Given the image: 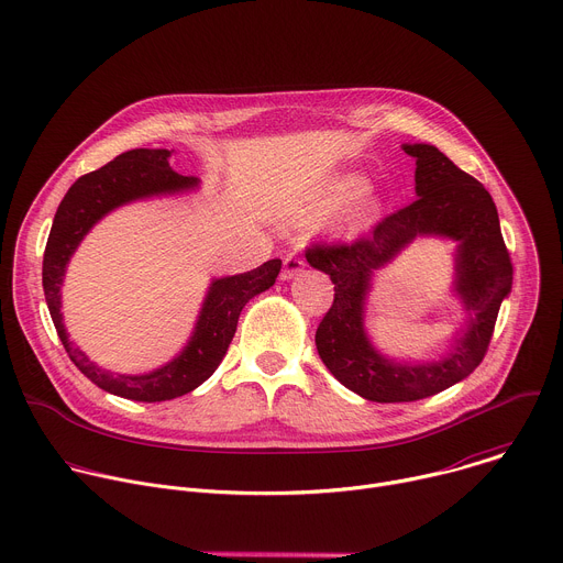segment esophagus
I'll return each instance as SVG.
<instances>
[{"label": "esophagus", "instance_id": "esophagus-1", "mask_svg": "<svg viewBox=\"0 0 563 563\" xmlns=\"http://www.w3.org/2000/svg\"><path fill=\"white\" fill-rule=\"evenodd\" d=\"M302 267H305V261L298 256V254H289L285 261H283V278L285 280H289V278H294V276H298L300 272H302Z\"/></svg>", "mask_w": 563, "mask_h": 563}]
</instances>
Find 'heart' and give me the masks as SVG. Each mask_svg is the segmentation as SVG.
Listing matches in <instances>:
<instances>
[{"instance_id": "b5f03b06", "label": "heart", "mask_w": 563, "mask_h": 563, "mask_svg": "<svg viewBox=\"0 0 563 563\" xmlns=\"http://www.w3.org/2000/svg\"><path fill=\"white\" fill-rule=\"evenodd\" d=\"M363 191V180L356 178V176H347L343 180H339L336 185L330 187V191L325 194V198L320 200V213H328V211H334L343 205H347L352 198H356L358 194ZM372 211V205H365L363 209V216H367Z\"/></svg>"}]
</instances>
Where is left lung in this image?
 Masks as SVG:
<instances>
[{
	"label": "left lung",
	"mask_w": 563,
	"mask_h": 563,
	"mask_svg": "<svg viewBox=\"0 0 563 563\" xmlns=\"http://www.w3.org/2000/svg\"><path fill=\"white\" fill-rule=\"evenodd\" d=\"M417 157V200L380 218L352 243L318 240L305 250L311 267L334 283V302L316 330V350L352 391L376 404H408L448 389L484 361L501 300L512 287V261L493 196L432 144H406ZM448 234L462 245L457 290L475 313L468 334L445 362L398 366L373 352L362 330V302L374 268L417 234Z\"/></svg>",
	"instance_id": "1"
}]
</instances>
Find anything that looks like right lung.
<instances>
[{
    "label": "right lung",
    "instance_id": "right-lung-1",
    "mask_svg": "<svg viewBox=\"0 0 563 563\" xmlns=\"http://www.w3.org/2000/svg\"><path fill=\"white\" fill-rule=\"evenodd\" d=\"M172 153L169 148H131L98 172L77 178L57 207L42 263L46 305L68 358L104 391L142 404L178 398L202 385L227 354L240 311L256 294L269 289L280 272V261L274 258L247 274L216 280L209 287L196 332L185 352L151 374L124 376L104 372L68 343L59 313V287L70 254L87 231L111 209L135 198L196 187L198 180L194 176H180L172 169Z\"/></svg>",
    "mask_w": 563,
    "mask_h": 563
}]
</instances>
